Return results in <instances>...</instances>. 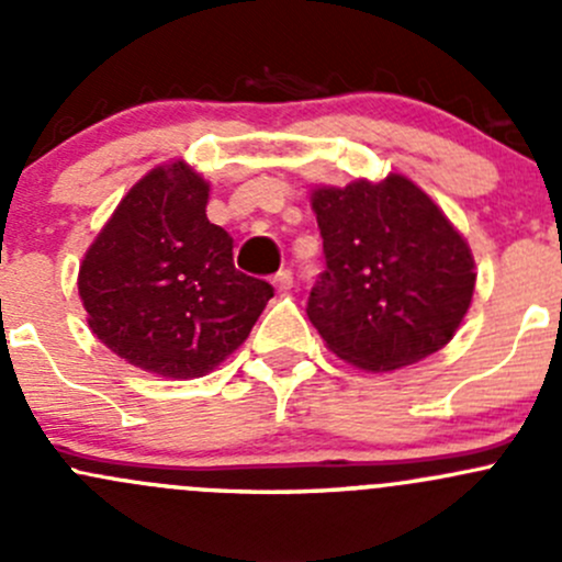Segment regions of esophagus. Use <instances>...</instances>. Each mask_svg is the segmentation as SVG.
<instances>
[{"mask_svg": "<svg viewBox=\"0 0 562 562\" xmlns=\"http://www.w3.org/2000/svg\"><path fill=\"white\" fill-rule=\"evenodd\" d=\"M274 285H277V291L280 293H288L293 288V271L291 269H282L280 274L274 277Z\"/></svg>", "mask_w": 562, "mask_h": 562, "instance_id": "34e87169", "label": "esophagus"}]
</instances>
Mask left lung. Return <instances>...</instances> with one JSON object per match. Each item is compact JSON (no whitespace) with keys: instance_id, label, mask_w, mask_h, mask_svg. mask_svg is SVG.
<instances>
[{"instance_id":"obj_1","label":"left lung","mask_w":562,"mask_h":562,"mask_svg":"<svg viewBox=\"0 0 562 562\" xmlns=\"http://www.w3.org/2000/svg\"><path fill=\"white\" fill-rule=\"evenodd\" d=\"M326 271L307 315L348 364L389 372L449 345L468 315L475 263L438 203L407 176L313 190Z\"/></svg>"}]
</instances>
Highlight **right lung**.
<instances>
[{
	"label": "right lung",
	"mask_w": 562,
	"mask_h": 562,
	"mask_svg": "<svg viewBox=\"0 0 562 562\" xmlns=\"http://www.w3.org/2000/svg\"><path fill=\"white\" fill-rule=\"evenodd\" d=\"M209 181L176 160L130 187L83 255L89 328L119 359L187 381L249 337L274 288L234 266V239L209 223Z\"/></svg>",
	"instance_id": "1"
}]
</instances>
